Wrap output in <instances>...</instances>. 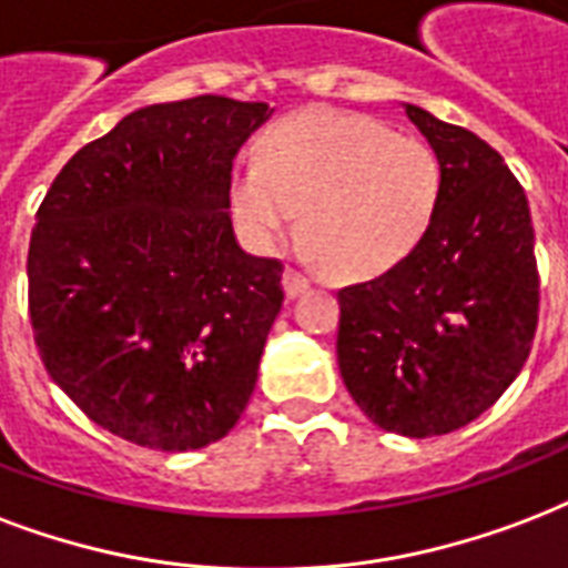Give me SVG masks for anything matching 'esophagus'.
Here are the masks:
<instances>
[{"label": "esophagus", "mask_w": 568, "mask_h": 568, "mask_svg": "<svg viewBox=\"0 0 568 568\" xmlns=\"http://www.w3.org/2000/svg\"><path fill=\"white\" fill-rule=\"evenodd\" d=\"M283 285H285V294L288 297H297V294H303L306 288H310V280L301 274V271H294V267H288L283 276Z\"/></svg>", "instance_id": "obj_1"}]
</instances>
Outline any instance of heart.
<instances>
[{
  "label": "heart",
  "instance_id": "b5f03b06",
  "mask_svg": "<svg viewBox=\"0 0 568 568\" xmlns=\"http://www.w3.org/2000/svg\"><path fill=\"white\" fill-rule=\"evenodd\" d=\"M440 196L435 151L384 121L306 110L276 121L232 172L229 205L250 244L274 250L300 211L310 250L342 280H369L426 235Z\"/></svg>",
  "mask_w": 568,
  "mask_h": 568
}]
</instances>
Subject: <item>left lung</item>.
I'll return each instance as SVG.
<instances>
[{
    "mask_svg": "<svg viewBox=\"0 0 568 568\" xmlns=\"http://www.w3.org/2000/svg\"><path fill=\"white\" fill-rule=\"evenodd\" d=\"M440 166L426 235L339 292L336 357L357 408L405 438L467 426L525 366L539 274L525 187L476 133L405 103Z\"/></svg>",
    "mask_w": 568,
    "mask_h": 568,
    "instance_id": "8db88e82",
    "label": "left lung"
}]
</instances>
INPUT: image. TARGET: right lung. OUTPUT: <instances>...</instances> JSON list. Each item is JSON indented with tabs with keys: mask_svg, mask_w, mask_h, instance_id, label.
Masks as SVG:
<instances>
[{
	"mask_svg": "<svg viewBox=\"0 0 568 568\" xmlns=\"http://www.w3.org/2000/svg\"><path fill=\"white\" fill-rule=\"evenodd\" d=\"M267 103L199 94L130 112L47 190L29 318L50 378L119 438L163 453L226 438L283 310V262L241 250L237 149Z\"/></svg>",
	"mask_w": 568,
	"mask_h": 568,
	"instance_id": "obj_1",
	"label": "right lung"
}]
</instances>
